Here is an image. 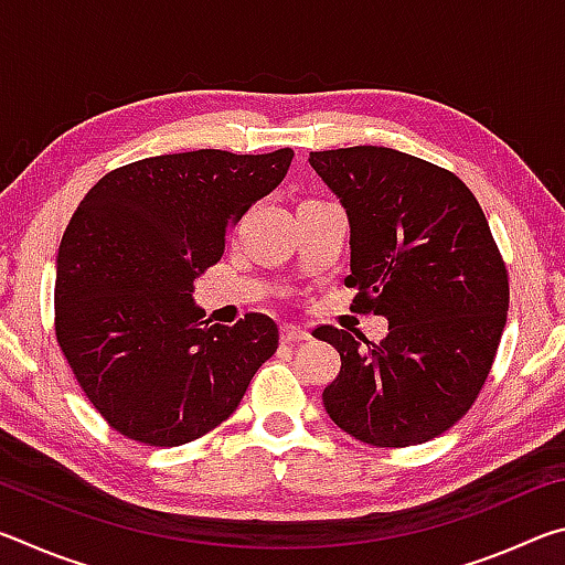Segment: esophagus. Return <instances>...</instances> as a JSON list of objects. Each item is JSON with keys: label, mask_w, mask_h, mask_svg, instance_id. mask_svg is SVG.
Listing matches in <instances>:
<instances>
[{"label": "esophagus", "mask_w": 565, "mask_h": 565, "mask_svg": "<svg viewBox=\"0 0 565 565\" xmlns=\"http://www.w3.org/2000/svg\"><path fill=\"white\" fill-rule=\"evenodd\" d=\"M309 339V331L301 327H294V323H284L281 327V341L284 343H294V341H303Z\"/></svg>", "instance_id": "34e87169"}]
</instances>
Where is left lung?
<instances>
[{
	"label": "left lung",
	"mask_w": 565,
	"mask_h": 565,
	"mask_svg": "<svg viewBox=\"0 0 565 565\" xmlns=\"http://www.w3.org/2000/svg\"><path fill=\"white\" fill-rule=\"evenodd\" d=\"M309 164L349 214L351 309L388 321L381 343L313 331L341 356L327 414L371 446L431 441L481 394L509 313V271L483 209L454 171L396 149L311 151Z\"/></svg>",
	"instance_id": "obj_1"
}]
</instances>
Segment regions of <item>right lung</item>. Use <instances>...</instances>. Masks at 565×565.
<instances>
[{
    "mask_svg": "<svg viewBox=\"0 0 565 565\" xmlns=\"http://www.w3.org/2000/svg\"><path fill=\"white\" fill-rule=\"evenodd\" d=\"M291 159V149L149 157L109 171L76 206L56 256L54 329L114 431L164 448L194 441L234 414L279 349L266 313L209 323L191 291Z\"/></svg>",
    "mask_w": 565,
    "mask_h": 565,
    "instance_id": "right-lung-1",
    "label": "right lung"
}]
</instances>
